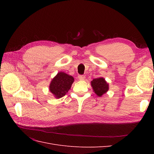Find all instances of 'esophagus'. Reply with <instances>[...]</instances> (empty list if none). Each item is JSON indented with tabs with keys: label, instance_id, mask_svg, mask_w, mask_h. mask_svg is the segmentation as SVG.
Listing matches in <instances>:
<instances>
[{
	"label": "esophagus",
	"instance_id": "obj_1",
	"mask_svg": "<svg viewBox=\"0 0 154 154\" xmlns=\"http://www.w3.org/2000/svg\"><path fill=\"white\" fill-rule=\"evenodd\" d=\"M85 78V76L84 75H79L78 76V79L80 80H84Z\"/></svg>",
	"mask_w": 154,
	"mask_h": 154
}]
</instances>
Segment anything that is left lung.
I'll return each instance as SVG.
<instances>
[{"label": "left lung", "instance_id": "left-lung-1", "mask_svg": "<svg viewBox=\"0 0 154 154\" xmlns=\"http://www.w3.org/2000/svg\"><path fill=\"white\" fill-rule=\"evenodd\" d=\"M93 91L97 96H101L109 90V84L103 78H95L91 82Z\"/></svg>", "mask_w": 154, "mask_h": 154}]
</instances>
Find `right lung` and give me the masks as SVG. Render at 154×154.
I'll use <instances>...</instances> for the list:
<instances>
[{"label":"right lung","mask_w":154,"mask_h":154,"mask_svg":"<svg viewBox=\"0 0 154 154\" xmlns=\"http://www.w3.org/2000/svg\"><path fill=\"white\" fill-rule=\"evenodd\" d=\"M74 80L72 76L63 72H60L51 81L49 91L56 98H60L67 94Z\"/></svg>","instance_id":"add662e5"}]
</instances>
